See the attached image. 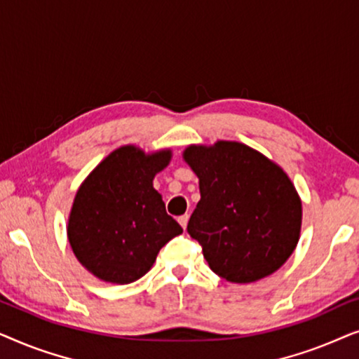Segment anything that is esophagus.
<instances>
[{
  "instance_id": "obj_1",
  "label": "esophagus",
  "mask_w": 359,
  "mask_h": 359,
  "mask_svg": "<svg viewBox=\"0 0 359 359\" xmlns=\"http://www.w3.org/2000/svg\"><path fill=\"white\" fill-rule=\"evenodd\" d=\"M188 220H189V215H188V214L180 215V217H178V222H180V225H181V227H183V229L188 227Z\"/></svg>"
}]
</instances>
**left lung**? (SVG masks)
<instances>
[{"instance_id": "8db88e82", "label": "left lung", "mask_w": 359, "mask_h": 359, "mask_svg": "<svg viewBox=\"0 0 359 359\" xmlns=\"http://www.w3.org/2000/svg\"><path fill=\"white\" fill-rule=\"evenodd\" d=\"M183 158L199 178L188 233L209 268L230 283L278 271L297 247L302 203L281 166L240 142L189 145Z\"/></svg>"}]
</instances>
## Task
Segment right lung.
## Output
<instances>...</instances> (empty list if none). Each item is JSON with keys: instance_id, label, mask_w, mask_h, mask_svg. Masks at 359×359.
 Listing matches in <instances>:
<instances>
[{"instance_id": "add662e5", "label": "right lung", "mask_w": 359, "mask_h": 359, "mask_svg": "<svg viewBox=\"0 0 359 359\" xmlns=\"http://www.w3.org/2000/svg\"><path fill=\"white\" fill-rule=\"evenodd\" d=\"M170 160V149L145 154L124 145L78 188L68 217V242L78 262L101 281H137L150 271L161 247L183 232L154 188L155 175Z\"/></svg>"}]
</instances>
